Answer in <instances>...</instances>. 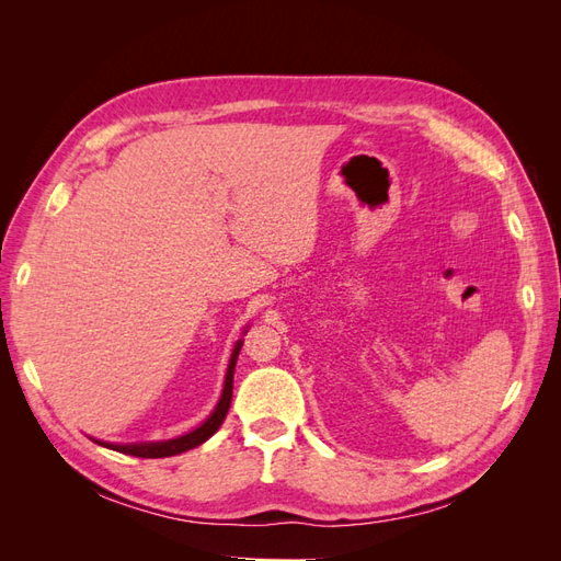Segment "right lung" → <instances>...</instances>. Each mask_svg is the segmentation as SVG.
<instances>
[{"mask_svg": "<svg viewBox=\"0 0 561 561\" xmlns=\"http://www.w3.org/2000/svg\"><path fill=\"white\" fill-rule=\"evenodd\" d=\"M243 342H239L231 351V358H229V367H227V377H225V388H222V398H219L215 412L201 423L198 428H194L192 433L173 437V439H163V443H138V445H112V443H95L103 445L107 449L114 451H122V454H130V456H140V458H165V456H175L182 454L186 449H194L198 445L206 443L210 435L217 433V428L222 426V421L229 412V404H231V396H233V369H236V360H239V353H241Z\"/></svg>", "mask_w": 561, "mask_h": 561, "instance_id": "right-lung-1", "label": "right lung"}]
</instances>
